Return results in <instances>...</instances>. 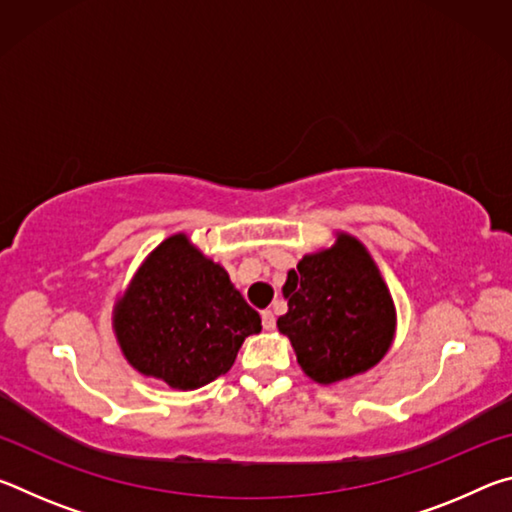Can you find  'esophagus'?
Masks as SVG:
<instances>
[{
	"label": "esophagus",
	"instance_id": "esophagus-1",
	"mask_svg": "<svg viewBox=\"0 0 512 512\" xmlns=\"http://www.w3.org/2000/svg\"><path fill=\"white\" fill-rule=\"evenodd\" d=\"M262 325L266 332H271V329H275V314L271 309H264L262 311Z\"/></svg>",
	"mask_w": 512,
	"mask_h": 512
}]
</instances>
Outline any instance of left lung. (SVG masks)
Returning <instances> with one entry per match:
<instances>
[{"label": "left lung", "mask_w": 512, "mask_h": 512, "mask_svg": "<svg viewBox=\"0 0 512 512\" xmlns=\"http://www.w3.org/2000/svg\"><path fill=\"white\" fill-rule=\"evenodd\" d=\"M282 291L289 311L277 318V327L318 384L366 372L391 348L393 298L354 237L339 235L334 248L302 257Z\"/></svg>", "instance_id": "left-lung-1"}]
</instances>
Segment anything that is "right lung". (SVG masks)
<instances>
[{
  "instance_id": "add662e5",
  "label": "right lung",
  "mask_w": 512,
  "mask_h": 512,
  "mask_svg": "<svg viewBox=\"0 0 512 512\" xmlns=\"http://www.w3.org/2000/svg\"><path fill=\"white\" fill-rule=\"evenodd\" d=\"M262 318L185 235L153 250L117 302L115 332L142 375L194 391L225 375Z\"/></svg>"
}]
</instances>
